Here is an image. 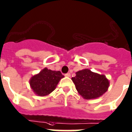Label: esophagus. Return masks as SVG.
I'll return each instance as SVG.
<instances>
[{"label":"esophagus","mask_w":132,"mask_h":132,"mask_svg":"<svg viewBox=\"0 0 132 132\" xmlns=\"http://www.w3.org/2000/svg\"><path fill=\"white\" fill-rule=\"evenodd\" d=\"M65 76H66V77H70V73H66V74H65Z\"/></svg>","instance_id":"esophagus-1"}]
</instances>
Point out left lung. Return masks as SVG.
I'll list each match as a JSON object with an SVG mask.
<instances>
[{
	"label": "left lung",
	"mask_w": 132,
	"mask_h": 132,
	"mask_svg": "<svg viewBox=\"0 0 132 132\" xmlns=\"http://www.w3.org/2000/svg\"><path fill=\"white\" fill-rule=\"evenodd\" d=\"M72 80L78 93L86 100L100 97L107 90L109 85V80L104 75L93 73L88 69L77 72Z\"/></svg>",
	"instance_id": "obj_1"
}]
</instances>
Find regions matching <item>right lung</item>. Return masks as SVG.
<instances>
[{"label":"right lung","instance_id":"right-lung-1","mask_svg":"<svg viewBox=\"0 0 132 132\" xmlns=\"http://www.w3.org/2000/svg\"><path fill=\"white\" fill-rule=\"evenodd\" d=\"M64 76L60 71H54L45 68L30 80L31 88L37 95L45 96L55 90L59 80Z\"/></svg>","mask_w":132,"mask_h":132}]
</instances>
